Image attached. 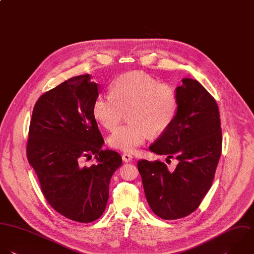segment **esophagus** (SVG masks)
Returning <instances> with one entry per match:
<instances>
[{"label":"esophagus","mask_w":254,"mask_h":254,"mask_svg":"<svg viewBox=\"0 0 254 254\" xmlns=\"http://www.w3.org/2000/svg\"><path fill=\"white\" fill-rule=\"evenodd\" d=\"M122 157H123V160H124L125 162H129V161L132 159V155L129 154V153H127V152L123 153Z\"/></svg>","instance_id":"esophagus-1"}]
</instances>
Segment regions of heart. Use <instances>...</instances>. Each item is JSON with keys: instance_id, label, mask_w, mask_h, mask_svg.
Returning a JSON list of instances; mask_svg holds the SVG:
<instances>
[{"instance_id": "heart-1", "label": "heart", "mask_w": 254, "mask_h": 254, "mask_svg": "<svg viewBox=\"0 0 254 254\" xmlns=\"http://www.w3.org/2000/svg\"><path fill=\"white\" fill-rule=\"evenodd\" d=\"M179 106L176 88L154 76L133 71L119 76L111 84V95H100L93 103V116L105 128L113 130L127 113L128 122L108 138L113 148L134 151L152 133L159 135L174 122Z\"/></svg>"}]
</instances>
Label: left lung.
I'll return each mask as SVG.
<instances>
[{"label": "left lung", "instance_id": "obj_1", "mask_svg": "<svg viewBox=\"0 0 254 254\" xmlns=\"http://www.w3.org/2000/svg\"><path fill=\"white\" fill-rule=\"evenodd\" d=\"M177 87L176 118L149 146L150 151L176 158L174 171L159 160L137 161L146 200L163 220L192 214L210 190L222 152L219 107L214 97L196 80L185 78Z\"/></svg>", "mask_w": 254, "mask_h": 254}]
</instances>
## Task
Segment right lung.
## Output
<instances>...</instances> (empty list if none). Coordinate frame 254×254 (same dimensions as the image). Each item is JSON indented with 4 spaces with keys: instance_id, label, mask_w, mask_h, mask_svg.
I'll return each instance as SVG.
<instances>
[{
    "instance_id": "add662e5",
    "label": "right lung",
    "mask_w": 254,
    "mask_h": 254,
    "mask_svg": "<svg viewBox=\"0 0 254 254\" xmlns=\"http://www.w3.org/2000/svg\"><path fill=\"white\" fill-rule=\"evenodd\" d=\"M89 74L76 76L43 93L34 105L26 156L41 192L60 215L91 223L104 213L109 184L122 156L104 150V138L93 116L98 84ZM94 155L92 167L81 163Z\"/></svg>"
}]
</instances>
